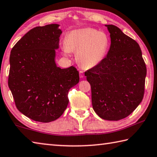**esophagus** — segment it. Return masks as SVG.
<instances>
[{
	"label": "esophagus",
	"mask_w": 157,
	"mask_h": 157,
	"mask_svg": "<svg viewBox=\"0 0 157 157\" xmlns=\"http://www.w3.org/2000/svg\"><path fill=\"white\" fill-rule=\"evenodd\" d=\"M79 77H80V78H84V72L82 71H79Z\"/></svg>",
	"instance_id": "1"
}]
</instances>
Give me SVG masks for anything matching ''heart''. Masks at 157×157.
Instances as JSON below:
<instances>
[{"label": "heart", "instance_id": "b5f03b06", "mask_svg": "<svg viewBox=\"0 0 157 157\" xmlns=\"http://www.w3.org/2000/svg\"><path fill=\"white\" fill-rule=\"evenodd\" d=\"M109 47V39L105 33L91 28L73 30L67 34L64 53L76 52V59L84 68H92L105 58Z\"/></svg>", "mask_w": 157, "mask_h": 157}]
</instances>
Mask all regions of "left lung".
Wrapping results in <instances>:
<instances>
[{
    "instance_id": "left-lung-1",
    "label": "left lung",
    "mask_w": 157,
    "mask_h": 157,
    "mask_svg": "<svg viewBox=\"0 0 157 157\" xmlns=\"http://www.w3.org/2000/svg\"><path fill=\"white\" fill-rule=\"evenodd\" d=\"M111 45L107 56L85 72L90 83L92 104L100 118L119 121L129 116L142 102L146 66L134 39L114 25H106Z\"/></svg>"
}]
</instances>
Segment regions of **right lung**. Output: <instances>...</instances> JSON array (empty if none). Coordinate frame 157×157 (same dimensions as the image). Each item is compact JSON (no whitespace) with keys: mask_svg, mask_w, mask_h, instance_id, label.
Wrapping results in <instances>:
<instances>
[{"mask_svg":"<svg viewBox=\"0 0 157 157\" xmlns=\"http://www.w3.org/2000/svg\"><path fill=\"white\" fill-rule=\"evenodd\" d=\"M52 24L29 30L11 51L8 85L15 106L35 121L60 117L69 103L68 93L79 81L75 67H57L55 49L62 33Z\"/></svg>","mask_w":157,"mask_h":157,"instance_id":"add662e5","label":"right lung"}]
</instances>
